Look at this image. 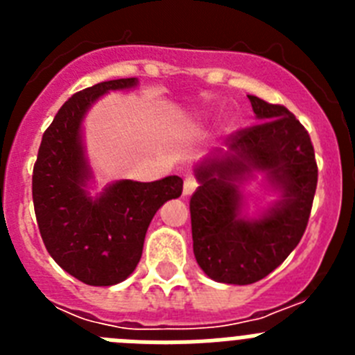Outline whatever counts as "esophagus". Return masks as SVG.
<instances>
[{"instance_id":"34e87169","label":"esophagus","mask_w":355,"mask_h":355,"mask_svg":"<svg viewBox=\"0 0 355 355\" xmlns=\"http://www.w3.org/2000/svg\"><path fill=\"white\" fill-rule=\"evenodd\" d=\"M196 188H197V181L193 180L192 175H187V178H184V184H183V196L184 197L192 196V193L196 192Z\"/></svg>"}]
</instances>
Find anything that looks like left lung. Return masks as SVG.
<instances>
[{
    "label": "left lung",
    "mask_w": 355,
    "mask_h": 355,
    "mask_svg": "<svg viewBox=\"0 0 355 355\" xmlns=\"http://www.w3.org/2000/svg\"><path fill=\"white\" fill-rule=\"evenodd\" d=\"M247 97L258 124L197 163L199 188L190 199L197 265L216 283L240 286L266 277L299 245L318 181L311 139L295 115ZM259 173L278 199L249 217L245 184Z\"/></svg>",
    "instance_id": "obj_1"
}]
</instances>
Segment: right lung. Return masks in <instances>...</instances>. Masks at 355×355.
Returning <instances> with one entry per match:
<instances>
[{
  "label": "right lung",
  "mask_w": 355,
  "mask_h": 355,
  "mask_svg": "<svg viewBox=\"0 0 355 355\" xmlns=\"http://www.w3.org/2000/svg\"><path fill=\"white\" fill-rule=\"evenodd\" d=\"M139 87V78L103 81L64 103L46 130L33 167V206L44 245L67 274L89 286H114L142 258L153 216L183 192L180 175L153 183L119 180L92 196L85 117L103 96Z\"/></svg>",
  "instance_id": "add662e5"
}]
</instances>
